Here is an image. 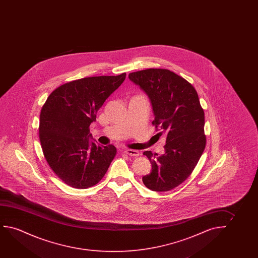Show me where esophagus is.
<instances>
[{
    "mask_svg": "<svg viewBox=\"0 0 258 258\" xmlns=\"http://www.w3.org/2000/svg\"><path fill=\"white\" fill-rule=\"evenodd\" d=\"M125 153L127 155L133 156V157H138L139 156V152L137 150H132V149H127L125 150Z\"/></svg>",
    "mask_w": 258,
    "mask_h": 258,
    "instance_id": "1",
    "label": "esophagus"
}]
</instances>
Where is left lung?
Instances as JSON below:
<instances>
[{
  "label": "left lung",
  "instance_id": "1",
  "mask_svg": "<svg viewBox=\"0 0 258 258\" xmlns=\"http://www.w3.org/2000/svg\"><path fill=\"white\" fill-rule=\"evenodd\" d=\"M148 95L154 113L152 124L158 136H165V153L144 152L152 172L143 177L151 190L173 189L190 175L206 145L205 112L193 85L165 69H148L128 75Z\"/></svg>",
  "mask_w": 258,
  "mask_h": 258
}]
</instances>
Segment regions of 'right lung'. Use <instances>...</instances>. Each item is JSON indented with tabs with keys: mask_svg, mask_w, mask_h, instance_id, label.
<instances>
[{
	"mask_svg": "<svg viewBox=\"0 0 258 258\" xmlns=\"http://www.w3.org/2000/svg\"><path fill=\"white\" fill-rule=\"evenodd\" d=\"M126 73L69 82L55 89L41 108L39 141L53 173L71 187L87 188L99 182L116 155L113 145L90 141V125L98 110L119 88Z\"/></svg>",
	"mask_w": 258,
	"mask_h": 258,
	"instance_id": "1",
	"label": "right lung"
}]
</instances>
